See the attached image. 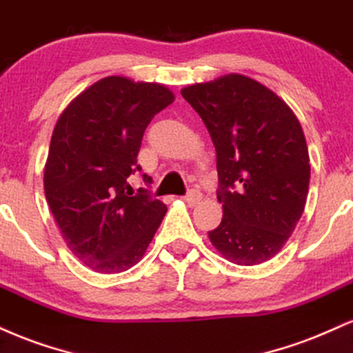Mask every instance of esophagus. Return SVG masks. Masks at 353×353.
Returning <instances> with one entry per match:
<instances>
[{"mask_svg":"<svg viewBox=\"0 0 353 353\" xmlns=\"http://www.w3.org/2000/svg\"><path fill=\"white\" fill-rule=\"evenodd\" d=\"M183 200L188 203L190 206H194V205H198V203L203 200V194L198 192V190H192V192H188V194H186Z\"/></svg>","mask_w":353,"mask_h":353,"instance_id":"esophagus-1","label":"esophagus"}]
</instances>
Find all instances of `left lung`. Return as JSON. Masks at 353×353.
<instances>
[{
    "mask_svg": "<svg viewBox=\"0 0 353 353\" xmlns=\"http://www.w3.org/2000/svg\"><path fill=\"white\" fill-rule=\"evenodd\" d=\"M208 128L223 219L208 238L238 266L266 263L283 250L304 213L310 163L291 107L254 79L226 74L181 89Z\"/></svg>",
    "mask_w": 353,
    "mask_h": 353,
    "instance_id": "obj_1",
    "label": "left lung"
}]
</instances>
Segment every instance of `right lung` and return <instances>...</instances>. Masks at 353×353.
<instances>
[{"mask_svg": "<svg viewBox=\"0 0 353 353\" xmlns=\"http://www.w3.org/2000/svg\"><path fill=\"white\" fill-rule=\"evenodd\" d=\"M175 101L168 87L109 76L87 87L54 127L44 167V193L72 254L101 274H117L143 258L167 206L127 178L143 132ZM152 178L143 175L145 183Z\"/></svg>", "mask_w": 353, "mask_h": 353, "instance_id": "add662e5", "label": "right lung"}]
</instances>
